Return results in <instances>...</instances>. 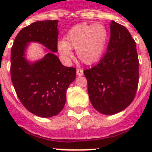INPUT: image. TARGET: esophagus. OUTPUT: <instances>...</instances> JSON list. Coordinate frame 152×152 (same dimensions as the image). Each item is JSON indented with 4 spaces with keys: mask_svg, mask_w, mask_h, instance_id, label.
<instances>
[{
    "mask_svg": "<svg viewBox=\"0 0 152 152\" xmlns=\"http://www.w3.org/2000/svg\"><path fill=\"white\" fill-rule=\"evenodd\" d=\"M76 74H77V76H83V70L81 69H77V70H76Z\"/></svg>",
    "mask_w": 152,
    "mask_h": 152,
    "instance_id": "obj_1",
    "label": "esophagus"
}]
</instances>
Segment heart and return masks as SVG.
<instances>
[{"mask_svg": "<svg viewBox=\"0 0 152 152\" xmlns=\"http://www.w3.org/2000/svg\"><path fill=\"white\" fill-rule=\"evenodd\" d=\"M109 31L102 24L80 23L75 25L65 35V41H59L57 50L65 60L73 57L72 48L76 49L77 57L86 64L99 61L106 50Z\"/></svg>", "mask_w": 152, "mask_h": 152, "instance_id": "1", "label": "heart"}]
</instances>
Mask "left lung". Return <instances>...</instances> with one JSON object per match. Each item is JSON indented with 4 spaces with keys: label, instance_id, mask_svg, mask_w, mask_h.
Listing matches in <instances>:
<instances>
[{
    "label": "left lung",
    "instance_id": "1",
    "mask_svg": "<svg viewBox=\"0 0 152 152\" xmlns=\"http://www.w3.org/2000/svg\"><path fill=\"white\" fill-rule=\"evenodd\" d=\"M94 108L106 115L129 106L139 82V60L134 39L127 28L112 20L106 53L96 65L83 71Z\"/></svg>",
    "mask_w": 152,
    "mask_h": 152
}]
</instances>
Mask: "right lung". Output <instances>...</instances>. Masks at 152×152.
<instances>
[{
	"instance_id": "add662e5",
	"label": "right lung",
	"mask_w": 152,
	"mask_h": 152,
	"mask_svg": "<svg viewBox=\"0 0 152 152\" xmlns=\"http://www.w3.org/2000/svg\"><path fill=\"white\" fill-rule=\"evenodd\" d=\"M58 20L37 21L23 28L11 51V78L15 92L27 110L41 118L56 116L64 108L66 91L76 69L61 64L57 52ZM30 42L46 47V55L34 62L26 57Z\"/></svg>"
}]
</instances>
